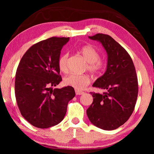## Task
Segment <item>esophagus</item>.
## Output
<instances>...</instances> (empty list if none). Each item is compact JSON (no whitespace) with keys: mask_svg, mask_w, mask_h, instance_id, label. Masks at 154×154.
Wrapping results in <instances>:
<instances>
[{"mask_svg":"<svg viewBox=\"0 0 154 154\" xmlns=\"http://www.w3.org/2000/svg\"><path fill=\"white\" fill-rule=\"evenodd\" d=\"M75 93H76L77 95H81V94H83V93H84V92H83V91H81L75 90Z\"/></svg>","mask_w":154,"mask_h":154,"instance_id":"esophagus-1","label":"esophagus"}]
</instances>
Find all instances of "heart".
<instances>
[{
  "label": "heart",
  "instance_id": "heart-1",
  "mask_svg": "<svg viewBox=\"0 0 154 154\" xmlns=\"http://www.w3.org/2000/svg\"><path fill=\"white\" fill-rule=\"evenodd\" d=\"M80 53L88 62V70L94 74L100 73L104 68V62L100 58L99 51L92 45H84L80 49ZM69 54H62L59 58L58 67L63 73L68 71ZM63 83L66 86L71 87L76 90H83L91 83V79L88 75L72 73L64 78Z\"/></svg>",
  "mask_w": 154,
  "mask_h": 154
}]
</instances>
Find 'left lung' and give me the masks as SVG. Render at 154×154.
Segmentation results:
<instances>
[{
  "mask_svg": "<svg viewBox=\"0 0 154 154\" xmlns=\"http://www.w3.org/2000/svg\"><path fill=\"white\" fill-rule=\"evenodd\" d=\"M89 38L102 44L108 63L105 73L93 85L104 92L90 93L93 102L87 114L95 126L112 130L125 123L134 110L138 93L136 69L129 54L109 35L97 34Z\"/></svg>",
  "mask_w": 154,
  "mask_h": 154,
  "instance_id": "left-lung-1",
  "label": "left lung"
}]
</instances>
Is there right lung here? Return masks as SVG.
<instances>
[{"mask_svg":"<svg viewBox=\"0 0 154 154\" xmlns=\"http://www.w3.org/2000/svg\"><path fill=\"white\" fill-rule=\"evenodd\" d=\"M69 38L52 37L31 46L16 70L15 97L22 116L32 126L48 128L61 122L69 101L75 95L71 87L54 89L60 83L58 60Z\"/></svg>","mask_w":154,"mask_h":154,"instance_id":"obj_1","label":"right lung"}]
</instances>
